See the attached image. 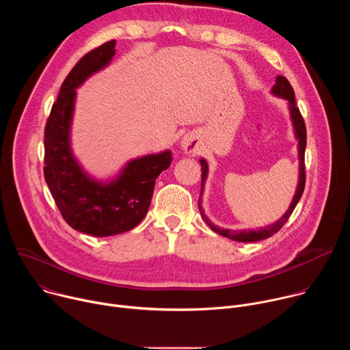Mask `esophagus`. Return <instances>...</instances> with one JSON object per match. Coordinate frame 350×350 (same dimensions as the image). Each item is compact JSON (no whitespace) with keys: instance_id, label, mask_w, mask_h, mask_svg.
I'll list each match as a JSON object with an SVG mask.
<instances>
[{"instance_id":"esophagus-1","label":"esophagus","mask_w":350,"mask_h":350,"mask_svg":"<svg viewBox=\"0 0 350 350\" xmlns=\"http://www.w3.org/2000/svg\"><path fill=\"white\" fill-rule=\"evenodd\" d=\"M180 146L184 151V154L187 155H192L198 151V138L195 134H185L183 138H181V142H180Z\"/></svg>"}]
</instances>
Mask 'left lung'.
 <instances>
[{
    "label": "left lung",
    "instance_id": "1",
    "mask_svg": "<svg viewBox=\"0 0 350 350\" xmlns=\"http://www.w3.org/2000/svg\"><path fill=\"white\" fill-rule=\"evenodd\" d=\"M271 94L277 98H282L288 103V109H289V118L292 122V127H293V134L295 138L297 141V159H299V174H297V185H296V191L295 195L291 201L289 208L286 209V212L274 223L266 226V227H260L256 230H228V228H223L219 226H215L209 217L205 215L204 208H202V195H204V189H205V183L209 174V165L206 162V159L201 158L199 159V163H201V170H202V183H201V195H199L198 199V206H199V212H201V216L204 217V220L206 221V224L219 235H223L226 238H230L232 241L237 242H258L262 239H266L271 235H274L277 231H280V228L286 223V220L289 219V216L292 215L295 206L297 205L299 199H301L304 189H305V149H306V127H305V122L301 116V112L296 108L295 104V92L289 84V81L284 77V76H277L275 77V84L271 88Z\"/></svg>",
    "mask_w": 350,
    "mask_h": 350
}]
</instances>
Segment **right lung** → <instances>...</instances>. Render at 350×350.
Instances as JSON below:
<instances>
[{
  "label": "right lung",
  "mask_w": 350,
  "mask_h": 350,
  "mask_svg": "<svg viewBox=\"0 0 350 350\" xmlns=\"http://www.w3.org/2000/svg\"><path fill=\"white\" fill-rule=\"evenodd\" d=\"M116 41L84 55L62 83L44 131V177L66 223L92 237H111L134 228L146 215L158 176L172 163L165 149L130 159L107 180L91 176L72 149V123L77 88L104 70L115 57Z\"/></svg>",
  "instance_id": "add662e5"
}]
</instances>
